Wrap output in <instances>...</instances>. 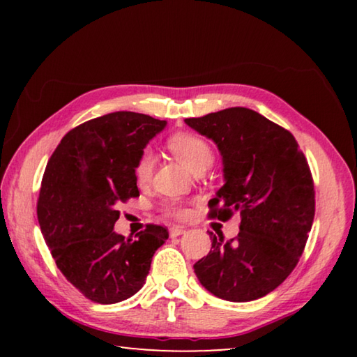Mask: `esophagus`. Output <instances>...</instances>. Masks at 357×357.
Returning a JSON list of instances; mask_svg holds the SVG:
<instances>
[{"label":"esophagus","mask_w":357,"mask_h":357,"mask_svg":"<svg viewBox=\"0 0 357 357\" xmlns=\"http://www.w3.org/2000/svg\"><path fill=\"white\" fill-rule=\"evenodd\" d=\"M185 233V228L184 227H172L170 228V236L172 238H178L181 234Z\"/></svg>","instance_id":"1"}]
</instances>
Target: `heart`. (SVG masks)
I'll use <instances>...</instances> for the list:
<instances>
[{
	"label": "heart",
	"instance_id": "heart-1",
	"mask_svg": "<svg viewBox=\"0 0 357 357\" xmlns=\"http://www.w3.org/2000/svg\"><path fill=\"white\" fill-rule=\"evenodd\" d=\"M167 148L192 173L208 170L214 164V149L200 135L189 134V132H178V134L168 137ZM154 154L149 149H144L138 155L134 165V176L138 184L149 183L154 172ZM162 213L174 217V219H183L185 215V208L178 200H167L162 203Z\"/></svg>",
	"mask_w": 357,
	"mask_h": 357
}]
</instances>
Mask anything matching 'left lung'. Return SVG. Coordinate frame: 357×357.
I'll list each match as a JSON object with an SVG mask.
<instances>
[{"label": "left lung", "instance_id": "obj_1", "mask_svg": "<svg viewBox=\"0 0 357 357\" xmlns=\"http://www.w3.org/2000/svg\"><path fill=\"white\" fill-rule=\"evenodd\" d=\"M185 124L213 138L223 157L225 184L208 203L209 217L241 215L238 236L228 243L213 236V250L193 264L198 280L225 301L263 298L291 274L309 239L315 217L309 162L291 132L249 108Z\"/></svg>", "mask_w": 357, "mask_h": 357}]
</instances>
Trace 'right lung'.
I'll list each match as a JSON object with an SVG mask.
<instances>
[{"mask_svg":"<svg viewBox=\"0 0 357 357\" xmlns=\"http://www.w3.org/2000/svg\"><path fill=\"white\" fill-rule=\"evenodd\" d=\"M165 121L134 112L89 119L63 137L42 178L38 220L58 269L84 298L114 304L149 274L167 227L148 223L126 239L113 231L118 204L140 195L134 165Z\"/></svg>","mask_w":357,"mask_h":357,"instance_id":"right-lung-1","label":"right lung"}]
</instances>
